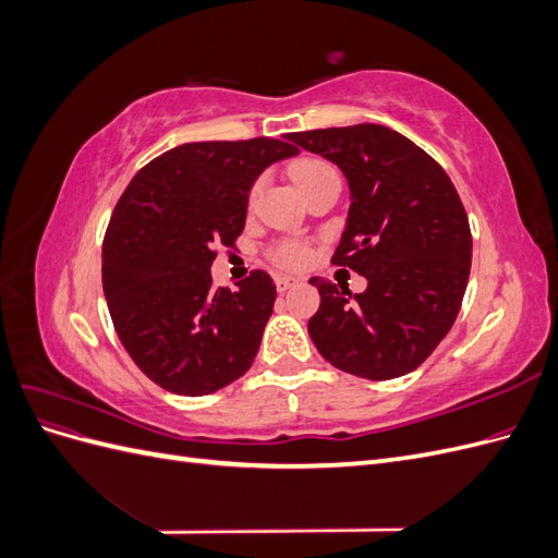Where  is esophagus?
Wrapping results in <instances>:
<instances>
[{
	"label": "esophagus",
	"instance_id": "esophagus-1",
	"mask_svg": "<svg viewBox=\"0 0 558 558\" xmlns=\"http://www.w3.org/2000/svg\"><path fill=\"white\" fill-rule=\"evenodd\" d=\"M298 283H300V281L293 279V277H277V291L283 293V291L293 289V286H298Z\"/></svg>",
	"mask_w": 558,
	"mask_h": 558
}]
</instances>
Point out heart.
Listing matches in <instances>:
<instances>
[{
  "label": "heart",
  "mask_w": 558,
  "mask_h": 558,
  "mask_svg": "<svg viewBox=\"0 0 558 558\" xmlns=\"http://www.w3.org/2000/svg\"><path fill=\"white\" fill-rule=\"evenodd\" d=\"M328 177H337V174L328 162L318 160V158H300L291 165V179L298 185L300 193L307 191L310 185H314L316 181L328 179ZM256 191H258V185L253 189V195H256ZM277 258H279V263L289 265V267H300V265L307 263L310 251H307L305 244H298V242L281 244L279 251H277Z\"/></svg>",
  "instance_id": "heart-1"
}]
</instances>
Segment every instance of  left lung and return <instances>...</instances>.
Returning <instances> with one entry per match:
<instances>
[{"instance_id":"obj_1","label":"left lung","mask_w":558,"mask_h":558,"mask_svg":"<svg viewBox=\"0 0 558 558\" xmlns=\"http://www.w3.org/2000/svg\"><path fill=\"white\" fill-rule=\"evenodd\" d=\"M286 140L342 170L351 205L332 263L367 279L363 293L310 279L320 295L307 326L314 347L363 379L412 373L451 330L470 277L468 214L451 179L424 148L384 125Z\"/></svg>"}]
</instances>
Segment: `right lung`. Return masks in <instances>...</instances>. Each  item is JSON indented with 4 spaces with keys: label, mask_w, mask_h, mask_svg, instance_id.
Returning <instances> with one entry per match:
<instances>
[{
    "label": "right lung",
    "mask_w": 558,
    "mask_h": 558,
    "mask_svg": "<svg viewBox=\"0 0 558 558\" xmlns=\"http://www.w3.org/2000/svg\"><path fill=\"white\" fill-rule=\"evenodd\" d=\"M293 156L295 146L267 137L183 144L118 199L102 246L105 298L130 359L165 391L209 396L256 359L277 286L256 269L238 291L214 289V248L242 234L256 179Z\"/></svg>",
    "instance_id": "1"
}]
</instances>
